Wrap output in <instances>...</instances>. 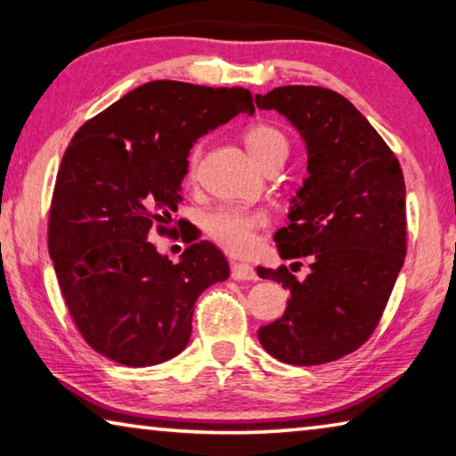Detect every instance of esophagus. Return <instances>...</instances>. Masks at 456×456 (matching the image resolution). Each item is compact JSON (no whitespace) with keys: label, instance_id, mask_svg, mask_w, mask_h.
<instances>
[{"label":"esophagus","instance_id":"34e87169","mask_svg":"<svg viewBox=\"0 0 456 456\" xmlns=\"http://www.w3.org/2000/svg\"><path fill=\"white\" fill-rule=\"evenodd\" d=\"M231 273L237 281H253L257 280L256 269H253L249 264H241V261H231Z\"/></svg>","mask_w":456,"mask_h":456}]
</instances>
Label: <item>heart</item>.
Masks as SVG:
<instances>
[{
  "mask_svg": "<svg viewBox=\"0 0 456 456\" xmlns=\"http://www.w3.org/2000/svg\"><path fill=\"white\" fill-rule=\"evenodd\" d=\"M243 141L247 152L251 159L261 167L265 160L273 157H283L288 154V138L280 128L273 125H253L245 130ZM199 160V149L191 152V167H195ZM265 217L261 213H251L239 207H217L205 215L203 227L213 241H217L227 251L243 253L253 243V233L256 229L264 225Z\"/></svg>",
  "mask_w": 456,
  "mask_h": 456,
  "instance_id": "b5f03b06",
  "label": "heart"
}]
</instances>
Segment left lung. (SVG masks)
I'll use <instances>...</instances> for the list:
<instances>
[{"label": "left lung", "mask_w": 456, "mask_h": 456, "mask_svg": "<svg viewBox=\"0 0 456 456\" xmlns=\"http://www.w3.org/2000/svg\"><path fill=\"white\" fill-rule=\"evenodd\" d=\"M297 130L307 176L275 233L281 259L312 256L305 280L257 267L289 291L281 318L261 326L269 356L315 366L358 350L380 322L406 256V184L398 159L338 92L280 86L257 94Z\"/></svg>", "instance_id": "left-lung-1"}]
</instances>
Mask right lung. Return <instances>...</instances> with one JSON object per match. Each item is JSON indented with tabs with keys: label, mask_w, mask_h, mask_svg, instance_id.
I'll return each mask as SVG.
<instances>
[{
	"label": "right lung",
	"mask_w": 456,
	"mask_h": 456,
	"mask_svg": "<svg viewBox=\"0 0 456 456\" xmlns=\"http://www.w3.org/2000/svg\"><path fill=\"white\" fill-rule=\"evenodd\" d=\"M239 112H256L249 90L154 80L82 125L66 149L50 257L76 328L102 356L134 368L175 358L197 297L229 277L213 243L189 245L173 264L149 237L173 223L192 144Z\"/></svg>",
	"instance_id": "obj_1"
}]
</instances>
